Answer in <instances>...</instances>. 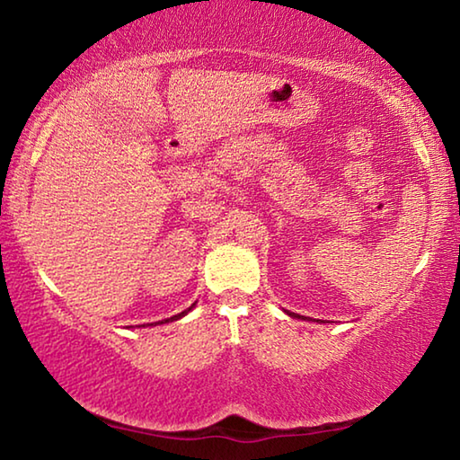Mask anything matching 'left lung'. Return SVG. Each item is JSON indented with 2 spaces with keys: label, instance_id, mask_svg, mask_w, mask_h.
Masks as SVG:
<instances>
[{
  "label": "left lung",
  "instance_id": "left-lung-1",
  "mask_svg": "<svg viewBox=\"0 0 460 460\" xmlns=\"http://www.w3.org/2000/svg\"><path fill=\"white\" fill-rule=\"evenodd\" d=\"M288 314H290L292 318H302L300 314H296V313H288ZM302 321H310V318H306V316H305V318H302Z\"/></svg>",
  "mask_w": 460,
  "mask_h": 460
}]
</instances>
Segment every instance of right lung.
Returning a JSON list of instances; mask_svg holds the SVG:
<instances>
[{
    "mask_svg": "<svg viewBox=\"0 0 460 460\" xmlns=\"http://www.w3.org/2000/svg\"><path fill=\"white\" fill-rule=\"evenodd\" d=\"M194 306V305H192ZM192 306L190 308H186L184 310V313H181V314H174V316H170V318H166V321H162V323H172V321H178V318H182L186 313H190V310H192ZM154 324H160V323H154Z\"/></svg>",
    "mask_w": 460,
    "mask_h": 460,
    "instance_id": "add662e5",
    "label": "right lung"
}]
</instances>
